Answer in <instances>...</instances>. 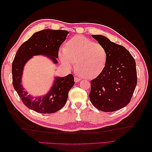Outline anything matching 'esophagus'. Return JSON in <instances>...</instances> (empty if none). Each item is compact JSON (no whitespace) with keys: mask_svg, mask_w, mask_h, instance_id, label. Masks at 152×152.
I'll return each mask as SVG.
<instances>
[{"mask_svg":"<svg viewBox=\"0 0 152 152\" xmlns=\"http://www.w3.org/2000/svg\"><path fill=\"white\" fill-rule=\"evenodd\" d=\"M80 80H81V79H80V78H78V77H75V78H74V81H75V82H80Z\"/></svg>","mask_w":152,"mask_h":152,"instance_id":"1","label":"esophagus"}]
</instances>
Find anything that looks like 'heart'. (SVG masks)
<instances>
[{
  "mask_svg": "<svg viewBox=\"0 0 152 152\" xmlns=\"http://www.w3.org/2000/svg\"><path fill=\"white\" fill-rule=\"evenodd\" d=\"M61 62L70 68L76 63V70L83 78L93 79L99 76L107 62L108 53L102 44L82 36L71 38L60 51Z\"/></svg>",
  "mask_w": 152,
  "mask_h": 152,
  "instance_id": "b5f03b06",
  "label": "heart"
}]
</instances>
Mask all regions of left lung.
I'll list each match as a JSON object with an SVG mask.
<instances>
[{
    "instance_id": "obj_1",
    "label": "left lung",
    "mask_w": 152,
    "mask_h": 152,
    "mask_svg": "<svg viewBox=\"0 0 152 152\" xmlns=\"http://www.w3.org/2000/svg\"><path fill=\"white\" fill-rule=\"evenodd\" d=\"M108 53L104 69L91 81L89 99L102 112H114L130 102L137 83L136 62L126 48L102 35H92Z\"/></svg>"
}]
</instances>
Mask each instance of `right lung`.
Here are the masks:
<instances>
[{"mask_svg":"<svg viewBox=\"0 0 152 152\" xmlns=\"http://www.w3.org/2000/svg\"><path fill=\"white\" fill-rule=\"evenodd\" d=\"M69 32L62 30L44 29L38 31L19 47L12 63V83L15 90L28 108L41 113L51 114L62 108L66 104L68 94L74 85L72 74L65 77H56L50 92L42 96L33 97L28 95L21 84L23 67L34 56L43 55L57 63L59 49L65 40Z\"/></svg>","mask_w":152,"mask_h":152,"instance_id":"right-lung-1","label":"right lung"}]
</instances>
